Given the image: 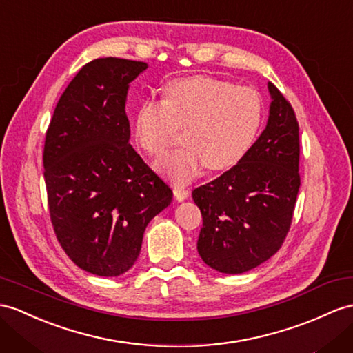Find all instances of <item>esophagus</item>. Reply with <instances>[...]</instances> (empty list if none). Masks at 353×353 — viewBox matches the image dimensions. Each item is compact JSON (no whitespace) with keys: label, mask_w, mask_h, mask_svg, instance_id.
<instances>
[{"label":"esophagus","mask_w":353,"mask_h":353,"mask_svg":"<svg viewBox=\"0 0 353 353\" xmlns=\"http://www.w3.org/2000/svg\"><path fill=\"white\" fill-rule=\"evenodd\" d=\"M173 194L177 201H183L189 196V191L185 186H174L173 188Z\"/></svg>","instance_id":"1"}]
</instances>
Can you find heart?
<instances>
[{
	"mask_svg": "<svg viewBox=\"0 0 353 353\" xmlns=\"http://www.w3.org/2000/svg\"><path fill=\"white\" fill-rule=\"evenodd\" d=\"M164 99H144L134 117V135L141 149L159 157L185 128L183 148L157 162L177 183L194 179L207 165L212 171L236 167L248 155L263 123V99L254 88L234 86L210 76L173 79Z\"/></svg>",
	"mask_w": 353,
	"mask_h": 353,
	"instance_id": "b5f03b06",
	"label": "heart"
}]
</instances>
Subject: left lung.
<instances>
[{
	"label": "left lung",
	"instance_id": "8db88e82",
	"mask_svg": "<svg viewBox=\"0 0 353 353\" xmlns=\"http://www.w3.org/2000/svg\"><path fill=\"white\" fill-rule=\"evenodd\" d=\"M265 130L236 167L192 191L203 214L196 249L204 263L240 274L282 246L300 189V134L285 97L268 82Z\"/></svg>",
	"mask_w": 353,
	"mask_h": 353
}]
</instances>
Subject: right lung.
<instances>
[{
  "mask_svg": "<svg viewBox=\"0 0 353 353\" xmlns=\"http://www.w3.org/2000/svg\"><path fill=\"white\" fill-rule=\"evenodd\" d=\"M148 64L98 58L61 95L46 132L43 165L53 230L82 270L103 277L137 261L148 223L171 189L130 144V83Z\"/></svg>",
  "mask_w": 353,
  "mask_h": 353,
  "instance_id": "add662e5",
  "label": "right lung"
}]
</instances>
